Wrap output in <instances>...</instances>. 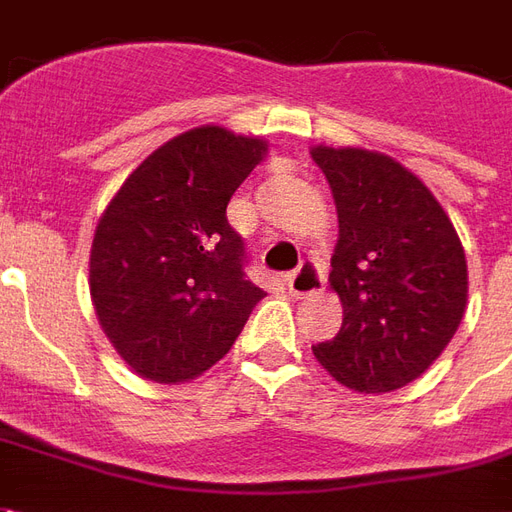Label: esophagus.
Here are the masks:
<instances>
[{"label": "esophagus", "instance_id": "34e87169", "mask_svg": "<svg viewBox=\"0 0 512 512\" xmlns=\"http://www.w3.org/2000/svg\"><path fill=\"white\" fill-rule=\"evenodd\" d=\"M285 285H288V290L293 296L304 299V296H312V293L323 290V285H326V274H323V268L318 266V263L307 260V263H301L293 274L285 277Z\"/></svg>", "mask_w": 512, "mask_h": 512}]
</instances>
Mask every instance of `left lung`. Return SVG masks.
I'll return each mask as SVG.
<instances>
[{
    "label": "left lung",
    "mask_w": 512,
    "mask_h": 512,
    "mask_svg": "<svg viewBox=\"0 0 512 512\" xmlns=\"http://www.w3.org/2000/svg\"><path fill=\"white\" fill-rule=\"evenodd\" d=\"M329 180L340 241L332 257L343 326L312 354L340 384L395 392L447 348L466 310V255L439 200L395 158L312 147Z\"/></svg>",
    "instance_id": "left-lung-1"
}]
</instances>
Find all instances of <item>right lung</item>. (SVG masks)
Segmentation results:
<instances>
[{
  "label": "right lung",
  "mask_w": 512,
  "mask_h": 512,
  "mask_svg": "<svg viewBox=\"0 0 512 512\" xmlns=\"http://www.w3.org/2000/svg\"><path fill=\"white\" fill-rule=\"evenodd\" d=\"M266 142L202 126L169 139L109 202L90 252L106 337L136 373L178 384L216 365L266 293L246 279L227 202Z\"/></svg>",
  "instance_id": "1"
}]
</instances>
